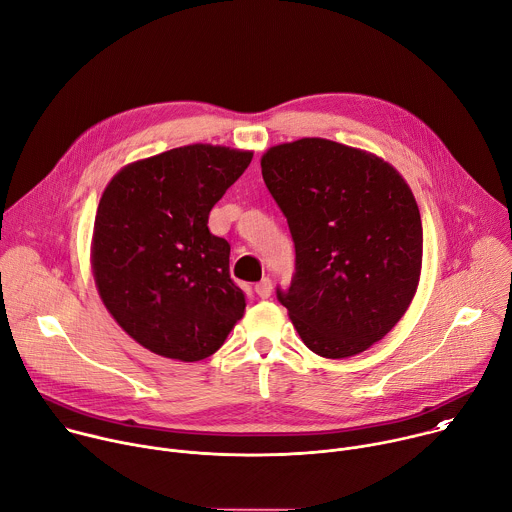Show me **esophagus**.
<instances>
[{"label": "esophagus", "mask_w": 512, "mask_h": 512, "mask_svg": "<svg viewBox=\"0 0 512 512\" xmlns=\"http://www.w3.org/2000/svg\"><path fill=\"white\" fill-rule=\"evenodd\" d=\"M255 291H257V296H259L261 300H267V298L271 296V291H273L271 279H269V277H263V279L255 285Z\"/></svg>", "instance_id": "esophagus-1"}]
</instances>
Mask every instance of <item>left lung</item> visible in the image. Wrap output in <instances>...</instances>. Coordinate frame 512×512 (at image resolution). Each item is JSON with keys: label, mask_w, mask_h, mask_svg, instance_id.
I'll return each mask as SVG.
<instances>
[{"label": "left lung", "mask_w": 512, "mask_h": 512, "mask_svg": "<svg viewBox=\"0 0 512 512\" xmlns=\"http://www.w3.org/2000/svg\"><path fill=\"white\" fill-rule=\"evenodd\" d=\"M263 180L296 243V275L277 300L324 358L360 354L407 312L423 229L405 178L383 158L302 137L261 156Z\"/></svg>", "instance_id": "obj_1"}]
</instances>
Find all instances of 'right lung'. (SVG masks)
Masks as SVG:
<instances>
[{"label":"right lung","mask_w":512,"mask_h":512,"mask_svg":"<svg viewBox=\"0 0 512 512\" xmlns=\"http://www.w3.org/2000/svg\"><path fill=\"white\" fill-rule=\"evenodd\" d=\"M253 152L192 143L121 168L99 200L91 267L113 320L154 354L194 362L221 348L245 314L231 245L208 214Z\"/></svg>","instance_id":"right-lung-1"}]
</instances>
